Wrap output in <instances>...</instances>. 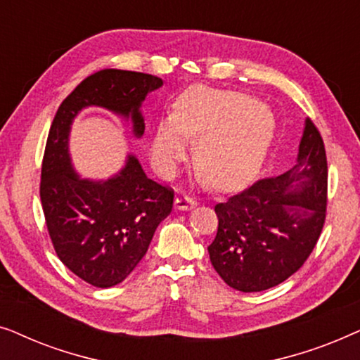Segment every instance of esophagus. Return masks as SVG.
<instances>
[{"label":"esophagus","mask_w":360,"mask_h":360,"mask_svg":"<svg viewBox=\"0 0 360 360\" xmlns=\"http://www.w3.org/2000/svg\"><path fill=\"white\" fill-rule=\"evenodd\" d=\"M195 200L190 196H176L175 198V208L180 211H188L195 208Z\"/></svg>","instance_id":"esophagus-1"}]
</instances>
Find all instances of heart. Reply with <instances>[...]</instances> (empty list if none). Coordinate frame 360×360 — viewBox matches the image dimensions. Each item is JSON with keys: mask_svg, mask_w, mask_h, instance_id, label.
<instances>
[{"mask_svg": "<svg viewBox=\"0 0 360 360\" xmlns=\"http://www.w3.org/2000/svg\"><path fill=\"white\" fill-rule=\"evenodd\" d=\"M274 117L257 98L239 91L191 86L172 115L157 122L150 154L162 175L174 174L198 139L196 165L216 188L244 185L262 167L274 139Z\"/></svg>", "mask_w": 360, "mask_h": 360, "instance_id": "obj_1", "label": "heart"}]
</instances>
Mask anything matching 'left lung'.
I'll list each match as a JSON object with an SVG mask.
<instances>
[{
    "label": "left lung",
    "mask_w": 360,
    "mask_h": 360,
    "mask_svg": "<svg viewBox=\"0 0 360 360\" xmlns=\"http://www.w3.org/2000/svg\"><path fill=\"white\" fill-rule=\"evenodd\" d=\"M326 150L308 117L292 169L214 206L218 233L208 245L214 270L239 292L277 287L313 252L326 219Z\"/></svg>",
    "instance_id": "1"
}]
</instances>
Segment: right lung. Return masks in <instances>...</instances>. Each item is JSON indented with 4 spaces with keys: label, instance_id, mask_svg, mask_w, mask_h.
<instances>
[{
    "label": "right lung",
    "instance_id": "1",
    "mask_svg": "<svg viewBox=\"0 0 360 360\" xmlns=\"http://www.w3.org/2000/svg\"><path fill=\"white\" fill-rule=\"evenodd\" d=\"M162 85L149 73L105 68L62 101L49 131L41 172L47 231L62 264L93 287H115L136 269L170 214L174 190L147 179L134 155L105 181L82 179L68 152L70 126L83 108L100 106L131 120L132 134L141 137L142 101Z\"/></svg>",
    "mask_w": 360,
    "mask_h": 360
}]
</instances>
